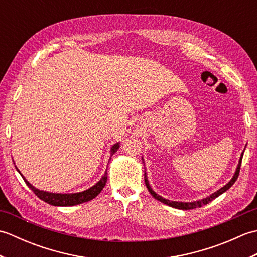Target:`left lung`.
Wrapping results in <instances>:
<instances>
[{
	"label": "left lung",
	"mask_w": 257,
	"mask_h": 257,
	"mask_svg": "<svg viewBox=\"0 0 257 257\" xmlns=\"http://www.w3.org/2000/svg\"><path fill=\"white\" fill-rule=\"evenodd\" d=\"M243 155H244V152H242L241 158H239V161H238V165H237V168H236V171H235V173H234V176H233V178L231 179V181L228 182L227 184H225L224 187L221 188L220 190H217L216 192L212 193L210 196H207V198L202 199V200H200V201H194V202H177V201H170V200H167V199H165V198H162V196L158 195V194L155 192V191L151 189L150 184H149V181H148V178H147V174H146V172H145V183H146V187H147V189H148L150 194H151L152 196H154V198H155L156 200L160 201V202H162V203H165V204H167V205H169V206L176 207V209H179V210H192V209H196V207H201V206H203V205L207 204V203H209V202L213 201L215 198H217V196L221 195L222 193H224L225 191H227L228 189H230V188L232 187V185H233L234 183H235V181H236L237 178H238V174H239V169H241V163H242Z\"/></svg>",
	"instance_id": "1"
}]
</instances>
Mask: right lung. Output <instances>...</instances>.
I'll use <instances>...</instances> for the list:
<instances>
[{"instance_id": "add662e5", "label": "right lung", "mask_w": 257, "mask_h": 257, "mask_svg": "<svg viewBox=\"0 0 257 257\" xmlns=\"http://www.w3.org/2000/svg\"><path fill=\"white\" fill-rule=\"evenodd\" d=\"M119 147H120L119 143H117L116 145H113L111 147V150H110L111 156L114 154V152H117ZM18 171H19V169H18ZM20 174L22 176V178H23L25 183L27 184V187H29L33 191V192H34L38 196V198L44 202H46V203L54 205V206H73V205L84 203V202H88L94 198H96V196L101 192V190L103 189V187H105L106 182H107V171H106L105 174L102 176V178L94 185V187L89 188L88 190H85V191H83V192L64 193V194L63 193H51V192H46V191H42V190H38V189L34 188L23 177V174H22L21 172H20Z\"/></svg>"}]
</instances>
